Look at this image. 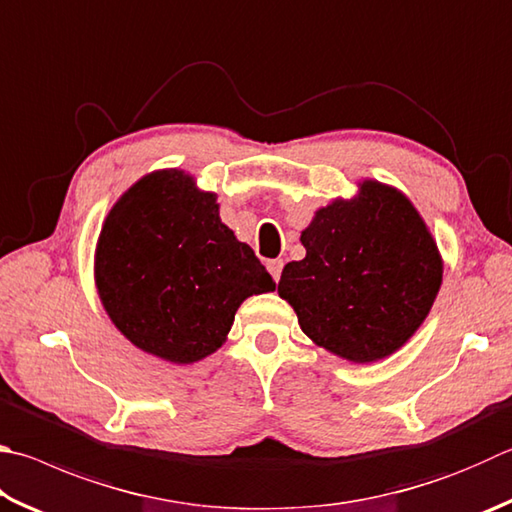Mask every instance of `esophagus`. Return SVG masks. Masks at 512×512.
Listing matches in <instances>:
<instances>
[{
	"mask_svg": "<svg viewBox=\"0 0 512 512\" xmlns=\"http://www.w3.org/2000/svg\"><path fill=\"white\" fill-rule=\"evenodd\" d=\"M282 268H284V262H282V259H271V262H268V273L273 275V280H275V282H280Z\"/></svg>",
	"mask_w": 512,
	"mask_h": 512,
	"instance_id": "esophagus-1",
	"label": "esophagus"
}]
</instances>
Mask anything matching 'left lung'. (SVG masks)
Instances as JSON below:
<instances>
[{
	"instance_id": "left-lung-1",
	"label": "left lung",
	"mask_w": 512,
	"mask_h": 512,
	"mask_svg": "<svg viewBox=\"0 0 512 512\" xmlns=\"http://www.w3.org/2000/svg\"><path fill=\"white\" fill-rule=\"evenodd\" d=\"M300 241L306 257L284 266L277 293L315 345L351 362L401 349L441 288L443 262L425 221L378 181L320 208Z\"/></svg>"
}]
</instances>
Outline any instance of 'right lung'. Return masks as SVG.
I'll list each match as a JSON object with an SVG mask.
<instances>
[{"mask_svg":"<svg viewBox=\"0 0 512 512\" xmlns=\"http://www.w3.org/2000/svg\"><path fill=\"white\" fill-rule=\"evenodd\" d=\"M96 286L116 329L174 365L215 353L239 304L275 291L253 248L221 224L217 194L179 170L143 176L109 210Z\"/></svg>","mask_w":512,"mask_h":512,"instance_id":"add662e5","label":"right lung"}]
</instances>
